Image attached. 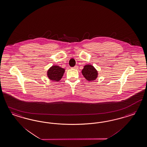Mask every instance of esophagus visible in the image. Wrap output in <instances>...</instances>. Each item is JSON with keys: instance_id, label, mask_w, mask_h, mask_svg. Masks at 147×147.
Instances as JSON below:
<instances>
[{"instance_id": "34e87169", "label": "esophagus", "mask_w": 147, "mask_h": 147, "mask_svg": "<svg viewBox=\"0 0 147 147\" xmlns=\"http://www.w3.org/2000/svg\"><path fill=\"white\" fill-rule=\"evenodd\" d=\"M72 68H73V69H78V66L75 65L74 67H72Z\"/></svg>"}]
</instances>
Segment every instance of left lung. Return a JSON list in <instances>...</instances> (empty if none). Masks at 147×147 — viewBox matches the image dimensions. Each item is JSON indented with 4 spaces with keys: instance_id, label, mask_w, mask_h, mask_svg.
I'll return each mask as SVG.
<instances>
[{
    "instance_id": "obj_1",
    "label": "left lung",
    "mask_w": 147,
    "mask_h": 147,
    "mask_svg": "<svg viewBox=\"0 0 147 147\" xmlns=\"http://www.w3.org/2000/svg\"><path fill=\"white\" fill-rule=\"evenodd\" d=\"M83 76L88 81L95 80L98 76V71L90 65L84 66V69L82 71Z\"/></svg>"
}]
</instances>
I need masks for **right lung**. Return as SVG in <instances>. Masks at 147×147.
<instances>
[{
	"instance_id": "right-lung-1",
	"label": "right lung",
	"mask_w": 147,
	"mask_h": 147,
	"mask_svg": "<svg viewBox=\"0 0 147 147\" xmlns=\"http://www.w3.org/2000/svg\"><path fill=\"white\" fill-rule=\"evenodd\" d=\"M65 70L58 66H53L47 72L48 77L52 81H58L63 76Z\"/></svg>"
}]
</instances>
